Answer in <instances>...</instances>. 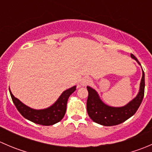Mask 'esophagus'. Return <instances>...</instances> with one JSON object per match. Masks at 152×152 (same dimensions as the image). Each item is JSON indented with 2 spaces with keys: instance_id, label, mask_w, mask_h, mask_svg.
Masks as SVG:
<instances>
[{
  "instance_id": "esophagus-1",
  "label": "esophagus",
  "mask_w": 152,
  "mask_h": 152,
  "mask_svg": "<svg viewBox=\"0 0 152 152\" xmlns=\"http://www.w3.org/2000/svg\"><path fill=\"white\" fill-rule=\"evenodd\" d=\"M90 78L85 77L82 79L80 84H81V85H82V86H87V85H89V84H90Z\"/></svg>"
}]
</instances>
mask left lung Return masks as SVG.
<instances>
[{"label":"left lung","mask_w":152,"mask_h":152,"mask_svg":"<svg viewBox=\"0 0 152 152\" xmlns=\"http://www.w3.org/2000/svg\"><path fill=\"white\" fill-rule=\"evenodd\" d=\"M131 57L140 63L137 58L131 53ZM88 98L87 101V111L90 118L101 125L110 126L120 124L131 118L137 112L141 104L145 90V74L142 70V76L140 85V90L134 99L126 105L121 107H114L107 105L101 100L97 92L87 86Z\"/></svg>","instance_id":"left-lung-1"}]
</instances>
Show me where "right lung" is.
<instances>
[{
    "label": "right lung",
    "mask_w": 152,
    "mask_h": 152,
    "mask_svg": "<svg viewBox=\"0 0 152 152\" xmlns=\"http://www.w3.org/2000/svg\"><path fill=\"white\" fill-rule=\"evenodd\" d=\"M76 86L65 90L56 102L50 107L43 110H34L25 105L18 99L15 98L11 92L10 93L12 102L17 110L25 118L35 124L43 126H50L58 123L63 118L66 113L67 102L69 96L76 90Z\"/></svg>",
    "instance_id": "add662e5"
}]
</instances>
